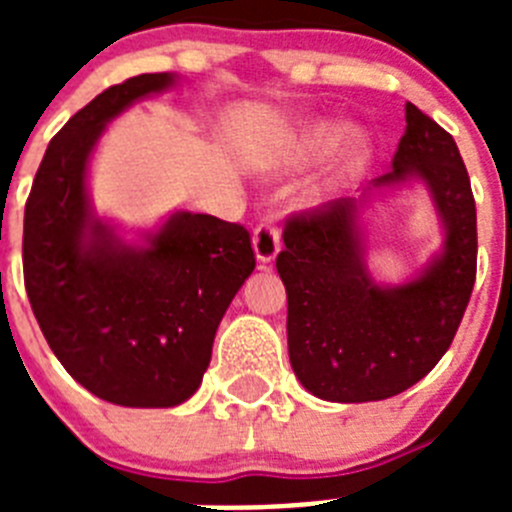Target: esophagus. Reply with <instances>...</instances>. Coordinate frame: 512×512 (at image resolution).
<instances>
[{
  "instance_id": "obj_1",
  "label": "esophagus",
  "mask_w": 512,
  "mask_h": 512,
  "mask_svg": "<svg viewBox=\"0 0 512 512\" xmlns=\"http://www.w3.org/2000/svg\"><path fill=\"white\" fill-rule=\"evenodd\" d=\"M251 243H253V253H256L259 264H271V261L277 259V253L282 251V238H279V228L271 223V220L256 225Z\"/></svg>"
}]
</instances>
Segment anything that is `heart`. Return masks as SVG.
I'll return each mask as SVG.
<instances>
[{"label": "heart", "mask_w": 512, "mask_h": 512, "mask_svg": "<svg viewBox=\"0 0 512 512\" xmlns=\"http://www.w3.org/2000/svg\"><path fill=\"white\" fill-rule=\"evenodd\" d=\"M346 134L348 128L343 122H305L300 130L289 135L284 151L279 153V161L287 169H302V166L318 164L338 148V153L333 156V166H330V184L343 187V184L356 182L372 161V140L364 133H354L348 139Z\"/></svg>", "instance_id": "b5f03b06"}]
</instances>
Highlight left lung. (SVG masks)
Listing matches in <instances>:
<instances>
[{
  "label": "left lung",
  "mask_w": 512,
  "mask_h": 512,
  "mask_svg": "<svg viewBox=\"0 0 512 512\" xmlns=\"http://www.w3.org/2000/svg\"><path fill=\"white\" fill-rule=\"evenodd\" d=\"M392 171L284 228L277 271L287 289V346L297 379L328 402L387 400L449 351L477 274V210L459 148L431 117L405 104ZM423 183L444 241L402 285L365 264L363 212L384 191Z\"/></svg>",
  "instance_id": "1"
}]
</instances>
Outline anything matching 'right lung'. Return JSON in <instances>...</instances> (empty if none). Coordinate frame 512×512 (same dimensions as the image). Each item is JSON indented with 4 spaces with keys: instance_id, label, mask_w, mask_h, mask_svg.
<instances>
[{
    "instance_id": "add662e5",
    "label": "right lung",
    "mask_w": 512,
    "mask_h": 512,
    "mask_svg": "<svg viewBox=\"0 0 512 512\" xmlns=\"http://www.w3.org/2000/svg\"><path fill=\"white\" fill-rule=\"evenodd\" d=\"M176 81L140 74L97 94L48 143L25 205V289L45 341L122 408H174L200 390L217 325L256 266L243 225L179 210L128 241L94 210L89 164L107 122Z\"/></svg>"
}]
</instances>
